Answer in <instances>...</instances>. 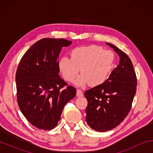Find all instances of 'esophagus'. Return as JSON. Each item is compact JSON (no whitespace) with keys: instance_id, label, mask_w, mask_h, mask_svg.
Segmentation results:
<instances>
[{"instance_id":"esophagus-1","label":"esophagus","mask_w":153,"mask_h":153,"mask_svg":"<svg viewBox=\"0 0 153 153\" xmlns=\"http://www.w3.org/2000/svg\"><path fill=\"white\" fill-rule=\"evenodd\" d=\"M76 96L77 97H82L84 96V94H83V92L81 90H79L77 89V92H76Z\"/></svg>"}]
</instances>
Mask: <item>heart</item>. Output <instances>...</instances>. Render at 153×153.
I'll return each instance as SVG.
<instances>
[{
	"label": "heart",
	"mask_w": 153,
	"mask_h": 153,
	"mask_svg": "<svg viewBox=\"0 0 153 153\" xmlns=\"http://www.w3.org/2000/svg\"><path fill=\"white\" fill-rule=\"evenodd\" d=\"M71 58L63 56L58 61L59 71L67 81L72 82L79 73L74 84L77 86H98L107 81L115 65V56L111 51L97 45L80 46L72 49Z\"/></svg>",
	"instance_id": "obj_1"
}]
</instances>
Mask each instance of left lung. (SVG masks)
Instances as JSON below:
<instances>
[{
    "label": "left lung",
    "mask_w": 153,
    "mask_h": 153,
    "mask_svg": "<svg viewBox=\"0 0 153 153\" xmlns=\"http://www.w3.org/2000/svg\"><path fill=\"white\" fill-rule=\"evenodd\" d=\"M106 44L120 56V64L104 84L84 92L86 123L98 131L110 130L122 122L131 109L137 85L131 59L117 46Z\"/></svg>",
    "instance_id": "left-lung-1"
}]
</instances>
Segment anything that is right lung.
<instances>
[{
  "mask_svg": "<svg viewBox=\"0 0 153 153\" xmlns=\"http://www.w3.org/2000/svg\"><path fill=\"white\" fill-rule=\"evenodd\" d=\"M71 43L62 38H43L25 52L18 65V105L29 122L40 129L55 128L64 106L76 97V88L61 78L58 67L62 48Z\"/></svg>",
  "mask_w": 153,
  "mask_h": 153,
  "instance_id": "add662e5",
  "label": "right lung"
}]
</instances>
